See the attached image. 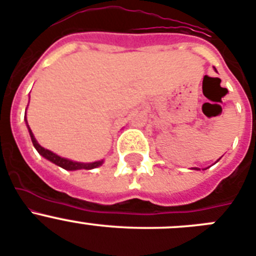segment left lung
<instances>
[{"label": "left lung", "instance_id": "obj_1", "mask_svg": "<svg viewBox=\"0 0 256 256\" xmlns=\"http://www.w3.org/2000/svg\"><path fill=\"white\" fill-rule=\"evenodd\" d=\"M195 170H198V168H195Z\"/></svg>", "mask_w": 256, "mask_h": 256}]
</instances>
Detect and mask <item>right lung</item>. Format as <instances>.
<instances>
[{
    "instance_id": "right-lung-1",
    "label": "right lung",
    "mask_w": 256,
    "mask_h": 256,
    "mask_svg": "<svg viewBox=\"0 0 256 256\" xmlns=\"http://www.w3.org/2000/svg\"><path fill=\"white\" fill-rule=\"evenodd\" d=\"M25 118H26V117H25ZM26 125H28V121H26ZM28 130H29V134H30V138H32V142H33L34 148L38 150V153L42 156H44L46 160H50V162L60 166V167H62L64 170H68V171H76V170H93V168L102 166L103 160H96V162H92V163H82V162H74V160H68V158H62V156L54 154V152H50L48 150V149H44L43 146H40V145L38 144V142L36 140V138H34L29 125H28Z\"/></svg>"
}]
</instances>
